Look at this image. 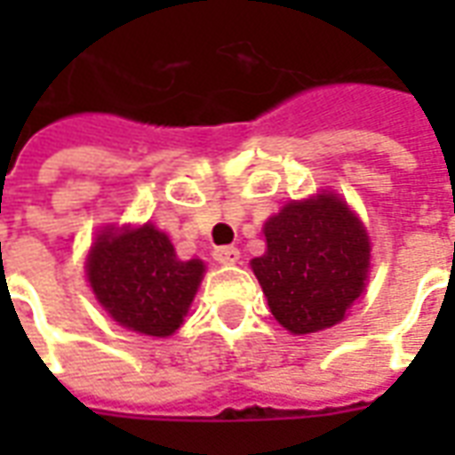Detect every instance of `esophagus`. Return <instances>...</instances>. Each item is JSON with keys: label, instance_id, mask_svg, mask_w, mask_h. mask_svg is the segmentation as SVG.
<instances>
[{"label": "esophagus", "instance_id": "34e87169", "mask_svg": "<svg viewBox=\"0 0 455 455\" xmlns=\"http://www.w3.org/2000/svg\"><path fill=\"white\" fill-rule=\"evenodd\" d=\"M238 248L236 246H219L214 248V260L217 263H221V266H234V263H238Z\"/></svg>", "mask_w": 455, "mask_h": 455}]
</instances>
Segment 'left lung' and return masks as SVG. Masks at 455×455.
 I'll return each mask as SVG.
<instances>
[{
  "label": "left lung",
  "instance_id": "obj_1",
  "mask_svg": "<svg viewBox=\"0 0 455 455\" xmlns=\"http://www.w3.org/2000/svg\"><path fill=\"white\" fill-rule=\"evenodd\" d=\"M266 256L251 266L270 312L292 334L339 324L361 297L371 243L363 224L334 195L290 202L266 224Z\"/></svg>",
  "mask_w": 455,
  "mask_h": 455
}]
</instances>
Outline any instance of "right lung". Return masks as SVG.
I'll use <instances>...</instances> for the list:
<instances>
[{
	"label": "right lung",
	"mask_w": 455,
	"mask_h": 455,
	"mask_svg": "<svg viewBox=\"0 0 455 455\" xmlns=\"http://www.w3.org/2000/svg\"><path fill=\"white\" fill-rule=\"evenodd\" d=\"M202 260H180L156 227L107 231L87 258V277L102 307L139 334L170 336L197 292Z\"/></svg>",
	"instance_id": "1"
}]
</instances>
